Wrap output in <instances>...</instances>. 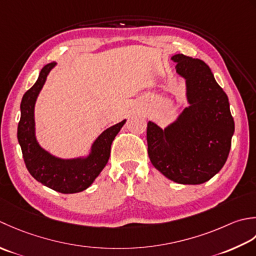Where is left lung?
I'll list each match as a JSON object with an SVG mask.
<instances>
[{"label": "left lung", "instance_id": "8db88e82", "mask_svg": "<svg viewBox=\"0 0 256 256\" xmlns=\"http://www.w3.org/2000/svg\"><path fill=\"white\" fill-rule=\"evenodd\" d=\"M171 60L186 80L190 106L166 129L148 122V154L154 168L168 179L181 184H200L226 164L234 120L226 94L204 62L184 54Z\"/></svg>", "mask_w": 256, "mask_h": 256}]
</instances>
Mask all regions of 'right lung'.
<instances>
[{
    "mask_svg": "<svg viewBox=\"0 0 256 256\" xmlns=\"http://www.w3.org/2000/svg\"><path fill=\"white\" fill-rule=\"evenodd\" d=\"M56 62L42 68L35 84L24 94L20 102V119L18 139L26 168L34 179L60 194H76L86 190L108 162L112 140L126 122H118L106 129L92 144L87 158L60 159L40 147L35 138L34 107L42 87Z\"/></svg>",
    "mask_w": 256,
    "mask_h": 256,
    "instance_id": "1",
    "label": "right lung"
}]
</instances>
